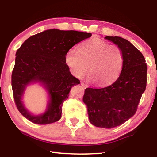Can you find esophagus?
<instances>
[{
  "label": "esophagus",
  "instance_id": "1",
  "mask_svg": "<svg viewBox=\"0 0 157 157\" xmlns=\"http://www.w3.org/2000/svg\"><path fill=\"white\" fill-rule=\"evenodd\" d=\"M81 86H82L83 88H84V89H86V88H88V85L86 84V83H83V82H81Z\"/></svg>",
  "mask_w": 157,
  "mask_h": 157
}]
</instances>
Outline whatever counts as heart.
Returning a JSON list of instances; mask_svg holds the SVG:
<instances>
[{
  "mask_svg": "<svg viewBox=\"0 0 157 157\" xmlns=\"http://www.w3.org/2000/svg\"><path fill=\"white\" fill-rule=\"evenodd\" d=\"M65 60L71 74L78 78H82L89 68V79L100 86L117 80L124 65L121 48L97 38L83 43L78 51L70 49Z\"/></svg>",
  "mask_w": 157,
  "mask_h": 157,
  "instance_id": "obj_1",
  "label": "heart"
}]
</instances>
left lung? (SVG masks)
Wrapping results in <instances>:
<instances>
[{"mask_svg":"<svg viewBox=\"0 0 157 157\" xmlns=\"http://www.w3.org/2000/svg\"><path fill=\"white\" fill-rule=\"evenodd\" d=\"M105 38L121 48L123 68L119 78L109 86L86 89L83 101L93 125L111 128L124 124L136 112L147 86V66L142 53L128 40L119 36Z\"/></svg>","mask_w":157,"mask_h":157,"instance_id":"8db88e82","label":"left lung"}]
</instances>
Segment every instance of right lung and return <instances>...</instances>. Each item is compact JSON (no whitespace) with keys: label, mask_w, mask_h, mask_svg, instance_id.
<instances>
[{"label":"right lung","mask_w":157,"mask_h":157,"mask_svg":"<svg viewBox=\"0 0 157 157\" xmlns=\"http://www.w3.org/2000/svg\"><path fill=\"white\" fill-rule=\"evenodd\" d=\"M91 36L76 31L49 29L25 40L16 51L11 85L17 109L36 124H52L61 119L62 106L72 86L80 81L73 76L66 63V54L74 45ZM40 82L49 93V101L42 115H33L25 108L22 96L27 86Z\"/></svg>","instance_id":"add662e5"}]
</instances>
